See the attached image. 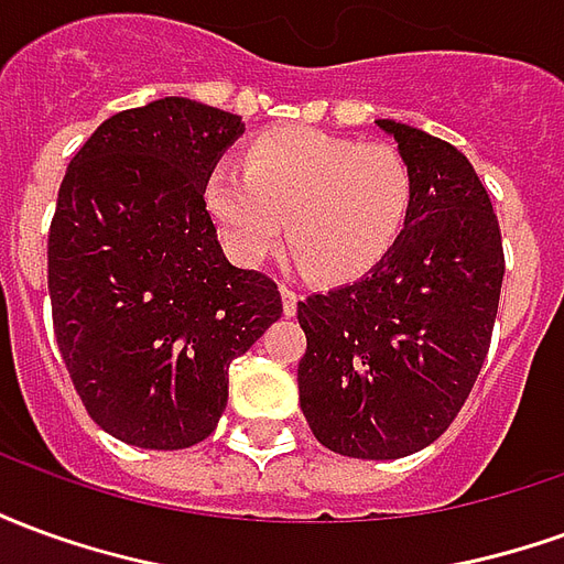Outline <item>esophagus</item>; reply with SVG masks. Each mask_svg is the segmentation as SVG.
Segmentation results:
<instances>
[{
  "instance_id": "esophagus-1",
  "label": "esophagus",
  "mask_w": 564,
  "mask_h": 564,
  "mask_svg": "<svg viewBox=\"0 0 564 564\" xmlns=\"http://www.w3.org/2000/svg\"><path fill=\"white\" fill-rule=\"evenodd\" d=\"M281 299H283V314H286V317H295V311H299V293L290 290V286H281Z\"/></svg>"
}]
</instances>
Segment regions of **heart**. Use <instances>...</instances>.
Listing matches in <instances>:
<instances>
[{
    "instance_id": "obj_1",
    "label": "heart",
    "mask_w": 564,
    "mask_h": 564,
    "mask_svg": "<svg viewBox=\"0 0 564 564\" xmlns=\"http://www.w3.org/2000/svg\"><path fill=\"white\" fill-rule=\"evenodd\" d=\"M202 202L235 262H265L286 232L307 278L350 283L402 245L416 210V174L390 144L281 127L247 144L241 169L214 165Z\"/></svg>"
}]
</instances>
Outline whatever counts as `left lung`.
<instances>
[{
	"mask_svg": "<svg viewBox=\"0 0 564 564\" xmlns=\"http://www.w3.org/2000/svg\"><path fill=\"white\" fill-rule=\"evenodd\" d=\"M416 174L411 229L383 265L299 302V402L323 447L402 459L447 432L484 368L505 278L501 229L465 153L378 120Z\"/></svg>",
	"mask_w": 564,
	"mask_h": 564,
	"instance_id": "1",
	"label": "left lung"
}]
</instances>
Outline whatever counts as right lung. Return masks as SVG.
I'll return each mask as SVG.
<instances>
[{
  "label": "right lung",
  "instance_id": "obj_1",
  "mask_svg": "<svg viewBox=\"0 0 564 564\" xmlns=\"http://www.w3.org/2000/svg\"><path fill=\"white\" fill-rule=\"evenodd\" d=\"M241 117L165 96L108 117L68 162L47 235V290L68 378L93 423L144 449L217 429L229 362L283 305L223 257L202 186Z\"/></svg>",
  "mask_w": 564,
  "mask_h": 564
}]
</instances>
